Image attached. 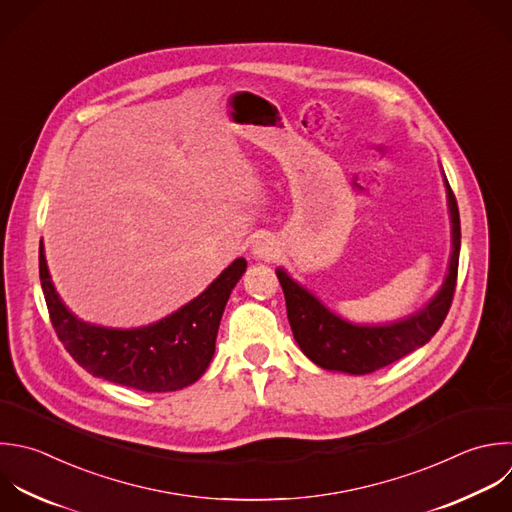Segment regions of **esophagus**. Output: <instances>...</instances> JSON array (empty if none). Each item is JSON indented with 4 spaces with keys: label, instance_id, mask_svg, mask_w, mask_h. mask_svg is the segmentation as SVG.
<instances>
[{
    "label": "esophagus",
    "instance_id": "obj_1",
    "mask_svg": "<svg viewBox=\"0 0 512 512\" xmlns=\"http://www.w3.org/2000/svg\"><path fill=\"white\" fill-rule=\"evenodd\" d=\"M278 254H280V248H278V242L274 240V236H260V238L252 244V256H254L256 260L270 262V260H274Z\"/></svg>",
    "mask_w": 512,
    "mask_h": 512
}]
</instances>
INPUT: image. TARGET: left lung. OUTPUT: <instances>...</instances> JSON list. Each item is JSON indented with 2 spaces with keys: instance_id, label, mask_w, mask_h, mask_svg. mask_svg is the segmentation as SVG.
<instances>
[{
  "instance_id": "1",
  "label": "left lung",
  "mask_w": 512,
  "mask_h": 512,
  "mask_svg": "<svg viewBox=\"0 0 512 512\" xmlns=\"http://www.w3.org/2000/svg\"><path fill=\"white\" fill-rule=\"evenodd\" d=\"M444 186L452 224V254L440 290L420 310L386 324H354L326 308L284 268L276 270L294 340L314 364L334 372L370 374L424 346L438 332L452 304L460 254V216L446 176Z\"/></svg>"
}]
</instances>
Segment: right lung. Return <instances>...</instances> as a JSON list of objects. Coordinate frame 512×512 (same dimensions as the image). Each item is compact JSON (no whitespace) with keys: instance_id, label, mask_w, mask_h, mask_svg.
Segmentation results:
<instances>
[{"instance_id":"obj_1","label":"right lung","mask_w":512,"mask_h":512,"mask_svg":"<svg viewBox=\"0 0 512 512\" xmlns=\"http://www.w3.org/2000/svg\"><path fill=\"white\" fill-rule=\"evenodd\" d=\"M246 260L236 258L200 296L170 316L140 328L84 322L60 298L40 242V280L52 326L72 358L92 376L142 392H172L194 384L208 368L218 326Z\"/></svg>"}]
</instances>
